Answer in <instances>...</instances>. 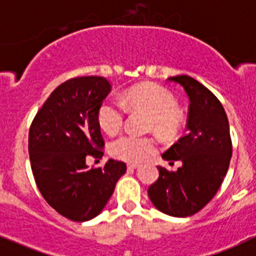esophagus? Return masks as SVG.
<instances>
[{
	"label": "esophagus",
	"instance_id": "obj_1",
	"mask_svg": "<svg viewBox=\"0 0 256 256\" xmlns=\"http://www.w3.org/2000/svg\"><path fill=\"white\" fill-rule=\"evenodd\" d=\"M138 168V164H136V162L128 164V168Z\"/></svg>",
	"mask_w": 256,
	"mask_h": 256
}]
</instances>
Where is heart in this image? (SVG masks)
<instances>
[{
    "label": "heart",
    "mask_w": 256,
    "mask_h": 256,
    "mask_svg": "<svg viewBox=\"0 0 256 256\" xmlns=\"http://www.w3.org/2000/svg\"><path fill=\"white\" fill-rule=\"evenodd\" d=\"M140 110L150 115L148 128L160 135H172L180 128L181 118L178 111L175 96L158 85H138L126 91L120 101L105 98L98 108L100 128L108 135H114L122 128L126 109ZM156 148V142L148 136L125 134L118 136L108 145V152L118 160L138 162Z\"/></svg>",
    "instance_id": "b5f03b06"
}]
</instances>
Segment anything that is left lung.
Masks as SVG:
<instances>
[{"label": "left lung", "instance_id": "left-lung-1", "mask_svg": "<svg viewBox=\"0 0 256 256\" xmlns=\"http://www.w3.org/2000/svg\"><path fill=\"white\" fill-rule=\"evenodd\" d=\"M188 95V132L162 155L180 160L178 171L158 168V178L148 188V198L164 214L186 218L196 214L218 192L229 168L232 144L228 116L219 98L195 78H168Z\"/></svg>", "mask_w": 256, "mask_h": 256}]
</instances>
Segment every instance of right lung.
<instances>
[{
    "instance_id": "add662e5",
    "label": "right lung",
    "mask_w": 256,
    "mask_h": 256,
    "mask_svg": "<svg viewBox=\"0 0 256 256\" xmlns=\"http://www.w3.org/2000/svg\"><path fill=\"white\" fill-rule=\"evenodd\" d=\"M111 88L101 76L70 78L54 88L30 126L37 188L50 206L72 222L98 216L126 171L125 162L112 158L104 168L86 165L88 156L104 155L98 108Z\"/></svg>"
}]
</instances>
